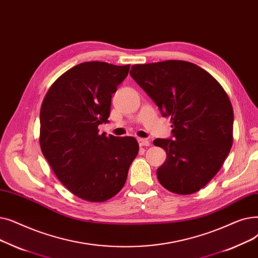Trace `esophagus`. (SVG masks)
I'll return each instance as SVG.
<instances>
[{
	"instance_id": "obj_1",
	"label": "esophagus",
	"mask_w": 258,
	"mask_h": 258,
	"mask_svg": "<svg viewBox=\"0 0 258 258\" xmlns=\"http://www.w3.org/2000/svg\"><path fill=\"white\" fill-rule=\"evenodd\" d=\"M138 142H139V145L141 147H149L150 146V142L145 140V139H141L140 138V139H138Z\"/></svg>"
}]
</instances>
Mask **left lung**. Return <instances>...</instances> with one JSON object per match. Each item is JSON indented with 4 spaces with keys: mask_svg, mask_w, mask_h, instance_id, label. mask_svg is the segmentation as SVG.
I'll return each instance as SVG.
<instances>
[{
    "mask_svg": "<svg viewBox=\"0 0 258 258\" xmlns=\"http://www.w3.org/2000/svg\"><path fill=\"white\" fill-rule=\"evenodd\" d=\"M130 75L174 128V140L153 141L167 153L158 181L176 194L198 192L222 168L233 144L228 94L209 72L186 60L133 65Z\"/></svg>",
    "mask_w": 258,
    "mask_h": 258,
    "instance_id": "1",
    "label": "left lung"
}]
</instances>
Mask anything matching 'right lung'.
<instances>
[{"label":"right lung","instance_id":"right-lung-1","mask_svg":"<svg viewBox=\"0 0 258 258\" xmlns=\"http://www.w3.org/2000/svg\"><path fill=\"white\" fill-rule=\"evenodd\" d=\"M130 65L85 62L63 73L47 91L40 112V146L58 180L78 198L102 203L124 187L139 153L138 141L99 133L112 94Z\"/></svg>","mask_w":258,"mask_h":258}]
</instances>
